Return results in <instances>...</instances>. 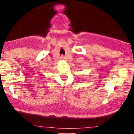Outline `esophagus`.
Instances as JSON below:
<instances>
[{
  "label": "esophagus",
  "instance_id": "obj_1",
  "mask_svg": "<svg viewBox=\"0 0 134 134\" xmlns=\"http://www.w3.org/2000/svg\"><path fill=\"white\" fill-rule=\"evenodd\" d=\"M60 58H61V59H62V60L65 59V57H64L63 55H61V56H60Z\"/></svg>",
  "mask_w": 134,
  "mask_h": 134
}]
</instances>
